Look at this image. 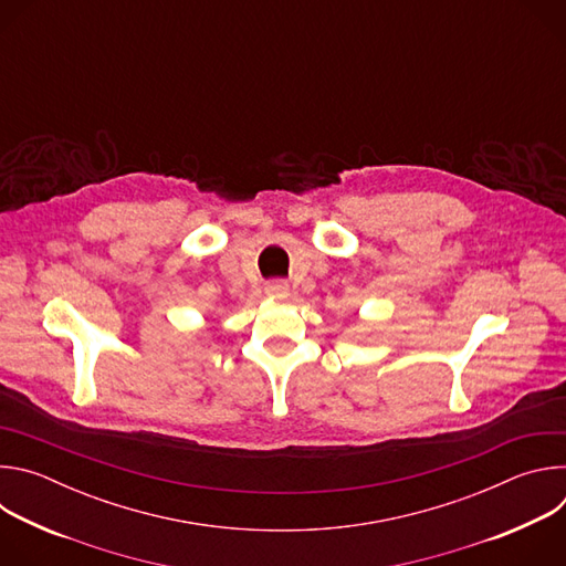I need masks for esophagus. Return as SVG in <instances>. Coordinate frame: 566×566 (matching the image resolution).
<instances>
[{
    "mask_svg": "<svg viewBox=\"0 0 566 566\" xmlns=\"http://www.w3.org/2000/svg\"><path fill=\"white\" fill-rule=\"evenodd\" d=\"M266 293L273 297H286L289 295V284L284 280H273L266 284Z\"/></svg>",
    "mask_w": 566,
    "mask_h": 566,
    "instance_id": "34e87169",
    "label": "esophagus"
}]
</instances>
